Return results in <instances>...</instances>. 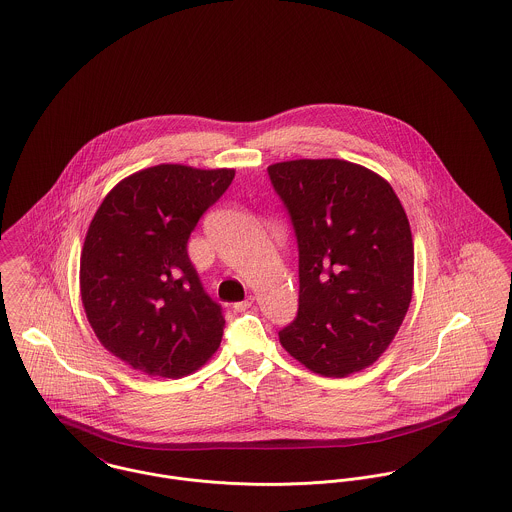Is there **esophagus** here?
I'll return each mask as SVG.
<instances>
[{"instance_id": "obj_1", "label": "esophagus", "mask_w": 512, "mask_h": 512, "mask_svg": "<svg viewBox=\"0 0 512 512\" xmlns=\"http://www.w3.org/2000/svg\"><path fill=\"white\" fill-rule=\"evenodd\" d=\"M254 305V297H246L244 301H236L233 305L234 311H246V309H250Z\"/></svg>"}]
</instances>
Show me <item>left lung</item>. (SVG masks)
Instances as JSON below:
<instances>
[{"instance_id":"1","label":"left lung","mask_w":512,"mask_h":512,"mask_svg":"<svg viewBox=\"0 0 512 512\" xmlns=\"http://www.w3.org/2000/svg\"><path fill=\"white\" fill-rule=\"evenodd\" d=\"M299 244V311L281 346L325 377L362 372L389 348L409 311L415 248L391 184L338 158L268 166Z\"/></svg>"}]
</instances>
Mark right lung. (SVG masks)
I'll list each match as a JSON object with an SVG mask.
<instances>
[{
  "mask_svg": "<svg viewBox=\"0 0 512 512\" xmlns=\"http://www.w3.org/2000/svg\"><path fill=\"white\" fill-rule=\"evenodd\" d=\"M233 178V168L158 164L97 207L80 256L82 305L101 346L129 368L178 379L221 346V305L203 291L187 238Z\"/></svg>",
  "mask_w": 512,
  "mask_h": 512,
  "instance_id": "right-lung-1",
  "label": "right lung"
}]
</instances>
